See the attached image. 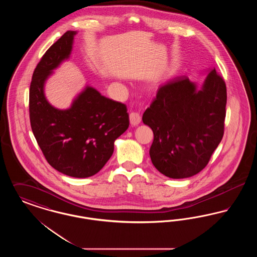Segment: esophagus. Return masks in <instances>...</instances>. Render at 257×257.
<instances>
[{
	"label": "esophagus",
	"instance_id": "1",
	"mask_svg": "<svg viewBox=\"0 0 257 257\" xmlns=\"http://www.w3.org/2000/svg\"><path fill=\"white\" fill-rule=\"evenodd\" d=\"M129 119H130V123H131L132 125L136 126V125L140 124L141 120H142V117H141V115H140L139 112L131 111L130 114H129Z\"/></svg>",
	"mask_w": 257,
	"mask_h": 257
}]
</instances>
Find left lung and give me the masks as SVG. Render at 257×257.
<instances>
[{"label":"left lung","mask_w":257,"mask_h":257,"mask_svg":"<svg viewBox=\"0 0 257 257\" xmlns=\"http://www.w3.org/2000/svg\"><path fill=\"white\" fill-rule=\"evenodd\" d=\"M226 86L212 69L198 90L187 76L158 89L143 121L154 135L149 154L164 175L180 179L202 171L223 137Z\"/></svg>","instance_id":"8db88e82"}]
</instances>
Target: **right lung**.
Instances as JSON below:
<instances>
[{
    "label": "right lung",
    "mask_w": 257,
    "mask_h": 257,
    "mask_svg": "<svg viewBox=\"0 0 257 257\" xmlns=\"http://www.w3.org/2000/svg\"><path fill=\"white\" fill-rule=\"evenodd\" d=\"M76 32L68 31L43 55L33 74L29 110L33 133L45 159L61 173L86 178L109 161L114 141L129 127L126 105L100 94L91 86L59 110L46 100L43 87L52 70L68 59Z\"/></svg>",
    "instance_id": "right-lung-1"
}]
</instances>
